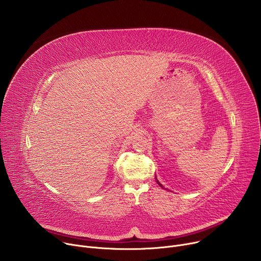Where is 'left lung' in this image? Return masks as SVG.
I'll use <instances>...</instances> for the list:
<instances>
[{
  "label": "left lung",
  "instance_id": "obj_1",
  "mask_svg": "<svg viewBox=\"0 0 261 261\" xmlns=\"http://www.w3.org/2000/svg\"><path fill=\"white\" fill-rule=\"evenodd\" d=\"M157 182H158V184H159V185H160V186H162V185H161V184H160V182H159V181H158V180H157Z\"/></svg>",
  "mask_w": 261,
  "mask_h": 261
}]
</instances>
